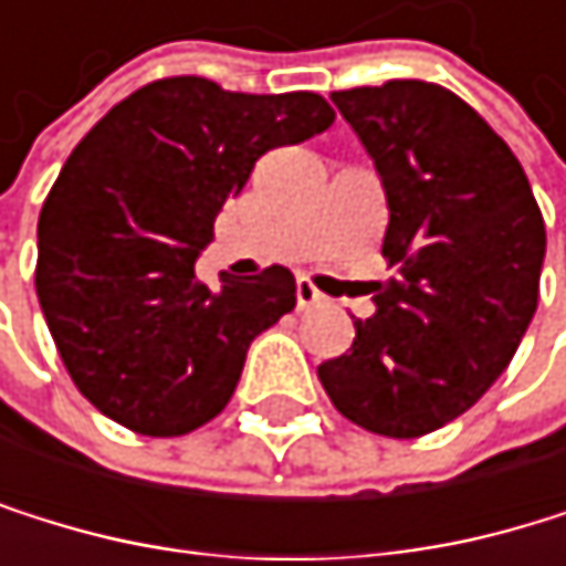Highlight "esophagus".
<instances>
[{
	"instance_id": "obj_1",
	"label": "esophagus",
	"mask_w": 566,
	"mask_h": 566,
	"mask_svg": "<svg viewBox=\"0 0 566 566\" xmlns=\"http://www.w3.org/2000/svg\"><path fill=\"white\" fill-rule=\"evenodd\" d=\"M322 298H325V295H322V292L312 285V281H308L305 274L295 281V302H298V308H302V312H305V308H315V305H322Z\"/></svg>"
}]
</instances>
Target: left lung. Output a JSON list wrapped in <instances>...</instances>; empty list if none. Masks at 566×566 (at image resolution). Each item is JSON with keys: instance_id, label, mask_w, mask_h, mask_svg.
<instances>
[{"instance_id": "obj_1", "label": "left lung", "mask_w": 566, "mask_h": 566, "mask_svg": "<svg viewBox=\"0 0 566 566\" xmlns=\"http://www.w3.org/2000/svg\"><path fill=\"white\" fill-rule=\"evenodd\" d=\"M374 159L390 223L377 312L318 380L353 424L421 438L510 366L539 298L547 230L510 145L459 94L387 81L333 94Z\"/></svg>"}]
</instances>
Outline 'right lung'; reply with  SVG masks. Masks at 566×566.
I'll return each mask as SVG.
<instances>
[{
    "mask_svg": "<svg viewBox=\"0 0 566 566\" xmlns=\"http://www.w3.org/2000/svg\"><path fill=\"white\" fill-rule=\"evenodd\" d=\"M336 122L312 91L237 94L163 77L118 101L71 151L40 210L36 295L77 390L135 434L213 421L254 336L295 308V277H197L220 207L254 163Z\"/></svg>",
    "mask_w": 566,
    "mask_h": 566,
    "instance_id": "obj_1",
    "label": "right lung"
}]
</instances>
